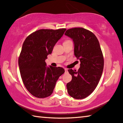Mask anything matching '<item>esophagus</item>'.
<instances>
[{
	"label": "esophagus",
	"instance_id": "obj_1",
	"mask_svg": "<svg viewBox=\"0 0 123 123\" xmlns=\"http://www.w3.org/2000/svg\"><path fill=\"white\" fill-rule=\"evenodd\" d=\"M64 70H65V72L66 73H67L68 72V69H66V68H65V69H64Z\"/></svg>",
	"mask_w": 123,
	"mask_h": 123
}]
</instances>
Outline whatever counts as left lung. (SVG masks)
Here are the masks:
<instances>
[{
  "label": "left lung",
  "instance_id": "8db88e82",
  "mask_svg": "<svg viewBox=\"0 0 123 123\" xmlns=\"http://www.w3.org/2000/svg\"><path fill=\"white\" fill-rule=\"evenodd\" d=\"M64 35L73 41L74 55L80 61L78 71L68 69L72 79L67 88L70 96L82 99L90 95L98 84L104 69L103 53L97 37L87 29L72 28Z\"/></svg>",
  "mask_w": 123,
  "mask_h": 123
}]
</instances>
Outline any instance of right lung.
<instances>
[{"mask_svg":"<svg viewBox=\"0 0 123 123\" xmlns=\"http://www.w3.org/2000/svg\"><path fill=\"white\" fill-rule=\"evenodd\" d=\"M66 30L41 29L24 42L18 59L20 73L25 87L35 97L50 96L58 79L64 73L63 68L47 67L45 60Z\"/></svg>","mask_w":123,"mask_h":123,"instance_id":"add662e5","label":"right lung"}]
</instances>
